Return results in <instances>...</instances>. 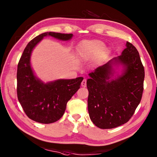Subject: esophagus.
Wrapping results in <instances>:
<instances>
[{"instance_id": "obj_1", "label": "esophagus", "mask_w": 157, "mask_h": 157, "mask_svg": "<svg viewBox=\"0 0 157 157\" xmlns=\"http://www.w3.org/2000/svg\"><path fill=\"white\" fill-rule=\"evenodd\" d=\"M81 86H82V87H84V88H85V87H86V79H84V80L82 81Z\"/></svg>"}]
</instances>
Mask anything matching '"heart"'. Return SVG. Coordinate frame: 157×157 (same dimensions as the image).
<instances>
[{
	"instance_id": "1",
	"label": "heart",
	"mask_w": 157,
	"mask_h": 157,
	"mask_svg": "<svg viewBox=\"0 0 157 157\" xmlns=\"http://www.w3.org/2000/svg\"><path fill=\"white\" fill-rule=\"evenodd\" d=\"M78 53L84 59H89L98 54L101 58H104L108 54V49L105 48V44L99 40H84L78 45Z\"/></svg>"
}]
</instances>
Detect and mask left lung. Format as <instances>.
<instances>
[{"instance_id":"obj_1","label":"left lung","mask_w":157,"mask_h":157,"mask_svg":"<svg viewBox=\"0 0 157 157\" xmlns=\"http://www.w3.org/2000/svg\"><path fill=\"white\" fill-rule=\"evenodd\" d=\"M121 65V75L113 78L114 66ZM88 109L93 123L112 129L128 122L140 102L144 68L138 51L129 42L121 55L89 73Z\"/></svg>"}]
</instances>
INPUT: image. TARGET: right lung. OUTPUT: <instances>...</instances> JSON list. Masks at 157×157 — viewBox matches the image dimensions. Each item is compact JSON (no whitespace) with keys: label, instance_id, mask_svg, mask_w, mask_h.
Wrapping results in <instances>:
<instances>
[{"label":"right lung","instance_id":"1","mask_svg":"<svg viewBox=\"0 0 157 157\" xmlns=\"http://www.w3.org/2000/svg\"><path fill=\"white\" fill-rule=\"evenodd\" d=\"M45 36L67 41L71 39L73 34L45 32L28 43L17 65V93L26 115L33 121L48 124L61 118L67 103L80 88L84 78L79 77L44 83L34 75L30 63L31 54L35 46Z\"/></svg>","mask_w":157,"mask_h":157}]
</instances>
